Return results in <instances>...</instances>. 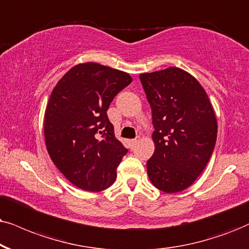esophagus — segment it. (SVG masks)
<instances>
[{"label":"esophagus","mask_w":249,"mask_h":249,"mask_svg":"<svg viewBox=\"0 0 249 249\" xmlns=\"http://www.w3.org/2000/svg\"><path fill=\"white\" fill-rule=\"evenodd\" d=\"M138 141H139V139H138V138H135V139H133V140H131V141H130V143H131V147H132V148H133V146H134V144H135V143H137V142H138Z\"/></svg>","instance_id":"obj_1"}]
</instances>
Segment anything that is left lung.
<instances>
[{"label": "left lung", "instance_id": "obj_1", "mask_svg": "<svg viewBox=\"0 0 249 249\" xmlns=\"http://www.w3.org/2000/svg\"><path fill=\"white\" fill-rule=\"evenodd\" d=\"M152 108L155 152L147 161L152 184L165 193L186 190L215 148L217 119L206 90L179 68L140 74Z\"/></svg>", "mask_w": 249, "mask_h": 249}]
</instances>
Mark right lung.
<instances>
[{
	"label": "right lung",
	"instance_id": "obj_1",
	"mask_svg": "<svg viewBox=\"0 0 249 249\" xmlns=\"http://www.w3.org/2000/svg\"><path fill=\"white\" fill-rule=\"evenodd\" d=\"M131 83L126 72L88 62L71 68L53 89L45 112L46 147L78 188L101 192L116 180L127 149L116 139L107 110Z\"/></svg>",
	"mask_w": 249,
	"mask_h": 249
}]
</instances>
